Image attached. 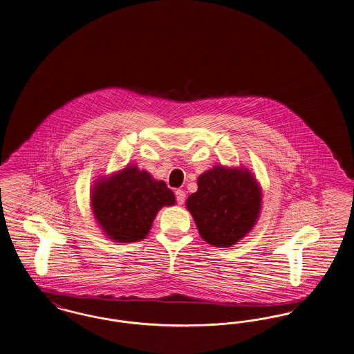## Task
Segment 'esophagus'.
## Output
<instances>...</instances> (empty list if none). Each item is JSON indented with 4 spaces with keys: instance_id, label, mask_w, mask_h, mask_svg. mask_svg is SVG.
<instances>
[{
    "instance_id": "esophagus-1",
    "label": "esophagus",
    "mask_w": 354,
    "mask_h": 354,
    "mask_svg": "<svg viewBox=\"0 0 354 354\" xmlns=\"http://www.w3.org/2000/svg\"><path fill=\"white\" fill-rule=\"evenodd\" d=\"M185 192L181 190V189H177L176 190V200H177V204L183 205L185 203Z\"/></svg>"
}]
</instances>
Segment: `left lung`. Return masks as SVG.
<instances>
[{
    "instance_id": "obj_1",
    "label": "left lung",
    "mask_w": 354,
    "mask_h": 354,
    "mask_svg": "<svg viewBox=\"0 0 354 354\" xmlns=\"http://www.w3.org/2000/svg\"><path fill=\"white\" fill-rule=\"evenodd\" d=\"M197 186L186 200V209L204 241L229 248L253 229L260 217L262 193L252 171L217 165L198 177Z\"/></svg>"
}]
</instances>
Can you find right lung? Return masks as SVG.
I'll list each match as a JSON object with an SVG mask.
<instances>
[{
	"label": "right lung",
	"instance_id": "add662e5",
	"mask_svg": "<svg viewBox=\"0 0 354 354\" xmlns=\"http://www.w3.org/2000/svg\"><path fill=\"white\" fill-rule=\"evenodd\" d=\"M174 203V193L164 181L136 165L95 180L91 193L98 226L108 239L121 243L144 240L158 210Z\"/></svg>",
	"mask_w": 354,
	"mask_h": 354
}]
</instances>
